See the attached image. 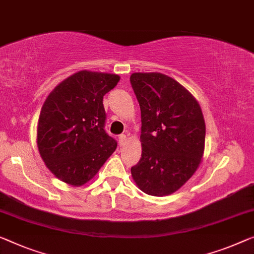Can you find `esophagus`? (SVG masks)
<instances>
[{
    "label": "esophagus",
    "instance_id": "1",
    "mask_svg": "<svg viewBox=\"0 0 254 254\" xmlns=\"http://www.w3.org/2000/svg\"><path fill=\"white\" fill-rule=\"evenodd\" d=\"M127 138L126 135H124V134L120 135V140H119L120 146H124V145H126V143H127Z\"/></svg>",
    "mask_w": 254,
    "mask_h": 254
}]
</instances>
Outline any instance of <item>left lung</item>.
Listing matches in <instances>:
<instances>
[{
  "instance_id": "8db88e82",
  "label": "left lung",
  "mask_w": 254,
  "mask_h": 254,
  "mask_svg": "<svg viewBox=\"0 0 254 254\" xmlns=\"http://www.w3.org/2000/svg\"><path fill=\"white\" fill-rule=\"evenodd\" d=\"M132 89L141 111L142 153L131 168L140 190L151 196L176 192L198 169L205 147V121L198 101L175 78L133 73Z\"/></svg>"
}]
</instances>
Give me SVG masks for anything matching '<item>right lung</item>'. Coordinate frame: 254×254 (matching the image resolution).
Returning <instances> with one entry per match:
<instances>
[{"mask_svg":"<svg viewBox=\"0 0 254 254\" xmlns=\"http://www.w3.org/2000/svg\"><path fill=\"white\" fill-rule=\"evenodd\" d=\"M120 76L79 70L49 93L37 123L39 153L52 175L79 187L97 175L117 142L104 130V96Z\"/></svg>","mask_w":254,"mask_h":254,"instance_id":"obj_1","label":"right lung"}]
</instances>
